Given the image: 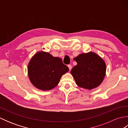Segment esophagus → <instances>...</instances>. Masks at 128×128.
<instances>
[{
    "label": "esophagus",
    "mask_w": 128,
    "mask_h": 128,
    "mask_svg": "<svg viewBox=\"0 0 128 128\" xmlns=\"http://www.w3.org/2000/svg\"><path fill=\"white\" fill-rule=\"evenodd\" d=\"M68 68H69V69L70 70L72 69V66H71V65L69 64V65H68Z\"/></svg>",
    "instance_id": "34e87169"
}]
</instances>
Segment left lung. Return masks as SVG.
I'll return each mask as SVG.
<instances>
[{
    "label": "left lung",
    "mask_w": 128,
    "mask_h": 128,
    "mask_svg": "<svg viewBox=\"0 0 128 128\" xmlns=\"http://www.w3.org/2000/svg\"><path fill=\"white\" fill-rule=\"evenodd\" d=\"M74 59L77 65L70 72L78 87L92 90L102 82L106 75V65L98 54L90 52L80 54Z\"/></svg>",
    "instance_id": "left-lung-1"
}]
</instances>
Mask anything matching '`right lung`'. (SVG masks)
<instances>
[{
  "label": "right lung",
  "mask_w": 128,
  "mask_h": 128,
  "mask_svg": "<svg viewBox=\"0 0 128 128\" xmlns=\"http://www.w3.org/2000/svg\"><path fill=\"white\" fill-rule=\"evenodd\" d=\"M61 58L40 51L32 56L28 65V75L31 82L39 90H50L56 87L62 75L69 71Z\"/></svg>",
  "instance_id": "add662e5"
}]
</instances>
